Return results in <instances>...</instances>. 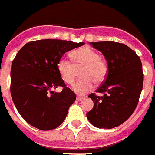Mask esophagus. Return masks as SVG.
Returning a JSON list of instances; mask_svg holds the SVG:
<instances>
[{"instance_id": "esophagus-1", "label": "esophagus", "mask_w": 155, "mask_h": 155, "mask_svg": "<svg viewBox=\"0 0 155 155\" xmlns=\"http://www.w3.org/2000/svg\"><path fill=\"white\" fill-rule=\"evenodd\" d=\"M84 99L83 97H77L76 100L78 101H82Z\"/></svg>"}]
</instances>
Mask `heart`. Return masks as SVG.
Masks as SVG:
<instances>
[{"instance_id":"heart-1","label":"heart","mask_w":155,"mask_h":155,"mask_svg":"<svg viewBox=\"0 0 155 155\" xmlns=\"http://www.w3.org/2000/svg\"><path fill=\"white\" fill-rule=\"evenodd\" d=\"M75 66L82 67L80 72L81 78L74 85V90L78 94L83 95L91 91L94 81L101 83L105 79L107 74V65L100 58V54L91 48H82L73 52ZM58 70L65 83L72 84L74 81L75 67L71 61L61 58L58 62Z\"/></svg>"}]
</instances>
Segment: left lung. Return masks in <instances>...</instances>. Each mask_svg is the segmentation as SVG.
I'll use <instances>...</instances> for the list:
<instances>
[{
  "label": "left lung",
  "instance_id": "left-lung-1",
  "mask_svg": "<svg viewBox=\"0 0 155 155\" xmlns=\"http://www.w3.org/2000/svg\"><path fill=\"white\" fill-rule=\"evenodd\" d=\"M91 45L105 57L108 71L96 91L103 96L88 95L94 104L87 117L96 127L113 128L126 121L137 107L144 82L142 64L137 54L124 44L99 41Z\"/></svg>",
  "mask_w": 155,
  "mask_h": 155
}]
</instances>
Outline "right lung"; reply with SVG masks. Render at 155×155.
I'll use <instances>...</instances> for the list:
<instances>
[{"mask_svg":"<svg viewBox=\"0 0 155 155\" xmlns=\"http://www.w3.org/2000/svg\"><path fill=\"white\" fill-rule=\"evenodd\" d=\"M84 45L38 40L27 43L17 54L11 64V97L21 117L31 126L48 130L63 123L76 95L66 87L57 65L66 52ZM58 87H63L61 93L53 91Z\"/></svg>","mask_w":155,"mask_h":155,"instance_id":"1","label":"right lung"}]
</instances>
